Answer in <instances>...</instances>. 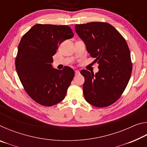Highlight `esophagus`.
Listing matches in <instances>:
<instances>
[{
  "mask_svg": "<svg viewBox=\"0 0 147 147\" xmlns=\"http://www.w3.org/2000/svg\"><path fill=\"white\" fill-rule=\"evenodd\" d=\"M78 74H80V71L78 70H76L75 71V75L77 76V75H78Z\"/></svg>",
  "mask_w": 147,
  "mask_h": 147,
  "instance_id": "34e87169",
  "label": "esophagus"
}]
</instances>
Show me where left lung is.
<instances>
[{"label": "left lung", "mask_w": 147, "mask_h": 147, "mask_svg": "<svg viewBox=\"0 0 147 147\" xmlns=\"http://www.w3.org/2000/svg\"><path fill=\"white\" fill-rule=\"evenodd\" d=\"M78 36L85 43L98 73L80 71L85 78L83 92L86 100L98 108L108 106L118 100L126 88L132 71L130 52L122 35L103 22L76 24Z\"/></svg>", "instance_id": "1"}]
</instances>
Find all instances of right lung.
Listing matches in <instances>:
<instances>
[{"label": "right lung", "mask_w": 147, "mask_h": 147, "mask_svg": "<svg viewBox=\"0 0 147 147\" xmlns=\"http://www.w3.org/2000/svg\"><path fill=\"white\" fill-rule=\"evenodd\" d=\"M74 36L67 25L35 24L22 37L16 58L20 81L28 95L44 106L60 102L74 76L65 66L62 70L53 67V56L59 45Z\"/></svg>", "instance_id": "1"}]
</instances>
